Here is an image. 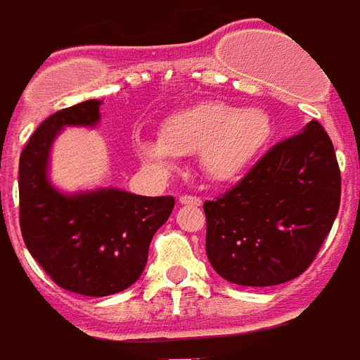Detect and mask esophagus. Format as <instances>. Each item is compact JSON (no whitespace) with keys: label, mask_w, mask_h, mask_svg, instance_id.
Here are the masks:
<instances>
[{"label":"esophagus","mask_w":360,"mask_h":360,"mask_svg":"<svg viewBox=\"0 0 360 360\" xmlns=\"http://www.w3.org/2000/svg\"><path fill=\"white\" fill-rule=\"evenodd\" d=\"M179 203L181 205H196V207H200V205H202V200L196 196H181Z\"/></svg>","instance_id":"1"}]
</instances>
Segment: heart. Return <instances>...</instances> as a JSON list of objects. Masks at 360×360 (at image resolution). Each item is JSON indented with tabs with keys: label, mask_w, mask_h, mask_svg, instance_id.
Returning <instances> with one entry per match:
<instances>
[{
	"label": "heart",
	"mask_w": 360,
	"mask_h": 360,
	"mask_svg": "<svg viewBox=\"0 0 360 360\" xmlns=\"http://www.w3.org/2000/svg\"><path fill=\"white\" fill-rule=\"evenodd\" d=\"M271 134V115L259 106L202 103L168 115L160 127V138H138L136 151L143 162L157 168H169L175 155L198 151L203 174L226 183L256 160Z\"/></svg>",
	"instance_id": "heart-1"
}]
</instances>
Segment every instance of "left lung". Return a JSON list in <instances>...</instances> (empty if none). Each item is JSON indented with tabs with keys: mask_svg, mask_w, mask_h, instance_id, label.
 I'll return each mask as SVG.
<instances>
[{
	"mask_svg": "<svg viewBox=\"0 0 360 360\" xmlns=\"http://www.w3.org/2000/svg\"><path fill=\"white\" fill-rule=\"evenodd\" d=\"M340 207V169L314 120L263 155L231 191L203 203L205 250L237 285H276L307 271Z\"/></svg>",
	"mask_w": 360,
	"mask_h": 360,
	"instance_id": "8db88e82",
	"label": "left lung"
}]
</instances>
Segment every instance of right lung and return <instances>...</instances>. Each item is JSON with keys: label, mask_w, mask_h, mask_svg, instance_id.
Instances as JSON below:
<instances>
[{"label": "right lung", "mask_w": 360, "mask_h": 360, "mask_svg": "<svg viewBox=\"0 0 360 360\" xmlns=\"http://www.w3.org/2000/svg\"><path fill=\"white\" fill-rule=\"evenodd\" d=\"M101 104L91 98L42 121L18 168L20 228L27 250L56 284L87 297L112 295L140 278L153 236L175 203L172 196H140L117 186L65 192L53 185V141L69 127L95 129Z\"/></svg>", "instance_id": "add662e5"}]
</instances>
